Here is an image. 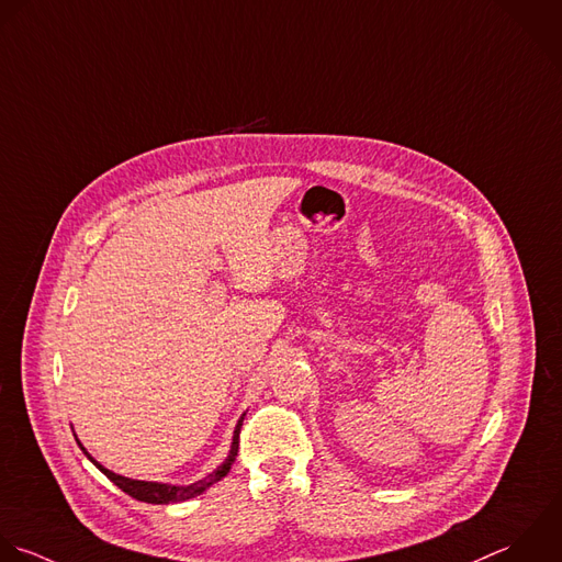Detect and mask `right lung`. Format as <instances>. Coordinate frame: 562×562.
Listing matches in <instances>:
<instances>
[{"mask_svg": "<svg viewBox=\"0 0 562 562\" xmlns=\"http://www.w3.org/2000/svg\"><path fill=\"white\" fill-rule=\"evenodd\" d=\"M243 420H245V416L238 420V425H236V431H234V442H232V451H229V458L223 462V467H218L212 475H207L205 480H201V482H196V484H190V486H168V484H153V482H137V480H128V477H122V475H115V473H111V471H106L102 464H98L82 447V453L122 491V493H126L128 497H133V499H137V502H144V504H177V502H186V499H192V497H196V495H201L205 488H210L212 484H216L218 480H223L227 473H229V469H232V464H234V460H236V456H238V445H240V427H243ZM78 442V440H76ZM80 445V442H78Z\"/></svg>", "mask_w": 562, "mask_h": 562, "instance_id": "right-lung-1", "label": "right lung"}]
</instances>
